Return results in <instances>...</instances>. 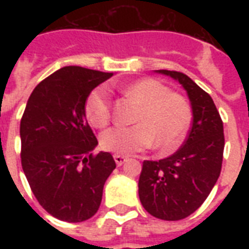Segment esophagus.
Returning a JSON list of instances; mask_svg holds the SVG:
<instances>
[{"instance_id": "esophagus-1", "label": "esophagus", "mask_w": 249, "mask_h": 249, "mask_svg": "<svg viewBox=\"0 0 249 249\" xmlns=\"http://www.w3.org/2000/svg\"><path fill=\"white\" fill-rule=\"evenodd\" d=\"M113 159H114V161H116V164H117L119 167H121V165H123L125 161H126V157L121 156V155H114Z\"/></svg>"}]
</instances>
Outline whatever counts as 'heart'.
I'll return each instance as SVG.
<instances>
[{
    "instance_id": "heart-1",
    "label": "heart",
    "mask_w": 249,
    "mask_h": 249,
    "mask_svg": "<svg viewBox=\"0 0 249 249\" xmlns=\"http://www.w3.org/2000/svg\"><path fill=\"white\" fill-rule=\"evenodd\" d=\"M129 97L141 104L132 126H114L100 136L104 151L132 155L155 142L159 149H171L185 135L192 110L185 98L171 92L155 78H141L124 88ZM85 114L96 128H104L112 119V98L107 87H97L88 96Z\"/></svg>"
}]
</instances>
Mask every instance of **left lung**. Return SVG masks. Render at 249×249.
I'll use <instances>...</instances> for the list:
<instances>
[{
    "instance_id": "8db88e82",
    "label": "left lung",
    "mask_w": 249,
    "mask_h": 249,
    "mask_svg": "<svg viewBox=\"0 0 249 249\" xmlns=\"http://www.w3.org/2000/svg\"><path fill=\"white\" fill-rule=\"evenodd\" d=\"M178 80L192 105V126L183 146L172 156L142 162L139 196L148 213L176 221L192 214L205 201L221 171L224 152L223 120L213 100L187 74L159 71Z\"/></svg>"
}]
</instances>
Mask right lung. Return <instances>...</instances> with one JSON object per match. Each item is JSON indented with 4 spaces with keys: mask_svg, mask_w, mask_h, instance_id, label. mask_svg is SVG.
<instances>
[{
    "mask_svg": "<svg viewBox=\"0 0 249 249\" xmlns=\"http://www.w3.org/2000/svg\"><path fill=\"white\" fill-rule=\"evenodd\" d=\"M112 73L65 66L30 94L21 119V164L32 192L48 213L68 223L90 219L116 162L98 144L85 117L88 96Z\"/></svg>",
    "mask_w": 249,
    "mask_h": 249,
    "instance_id": "right-lung-1",
    "label": "right lung"
}]
</instances>
